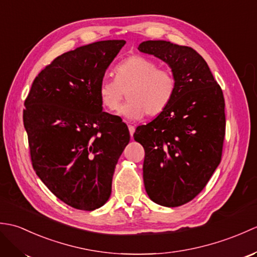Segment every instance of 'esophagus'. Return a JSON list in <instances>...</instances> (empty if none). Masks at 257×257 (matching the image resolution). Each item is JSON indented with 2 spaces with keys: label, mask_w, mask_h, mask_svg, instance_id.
<instances>
[{
  "label": "esophagus",
  "mask_w": 257,
  "mask_h": 257,
  "mask_svg": "<svg viewBox=\"0 0 257 257\" xmlns=\"http://www.w3.org/2000/svg\"><path fill=\"white\" fill-rule=\"evenodd\" d=\"M128 128H129V134H130V137L133 138V136H134V134H135V132H136V128H135V125H133V124H128Z\"/></svg>",
  "instance_id": "obj_1"
}]
</instances>
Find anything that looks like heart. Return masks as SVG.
Wrapping results in <instances>:
<instances>
[{"label":"heart","instance_id":"obj_1","mask_svg":"<svg viewBox=\"0 0 257 257\" xmlns=\"http://www.w3.org/2000/svg\"><path fill=\"white\" fill-rule=\"evenodd\" d=\"M114 79L103 78L97 88L101 106L116 109L127 92L128 101L118 108L119 116L140 119L146 113L157 116L171 102L177 90V78L168 68L144 56H130L113 69Z\"/></svg>","mask_w":257,"mask_h":257}]
</instances>
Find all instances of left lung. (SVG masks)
Here are the masks:
<instances>
[{"mask_svg": "<svg viewBox=\"0 0 257 257\" xmlns=\"http://www.w3.org/2000/svg\"><path fill=\"white\" fill-rule=\"evenodd\" d=\"M138 50L162 59L177 78L171 102L139 125L145 148L144 182L149 198L168 207L193 200L220 165L225 137L224 97L198 52L167 41H146Z\"/></svg>", "mask_w": 257, "mask_h": 257, "instance_id": "obj_1", "label": "left lung"}]
</instances>
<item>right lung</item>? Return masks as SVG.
<instances>
[{
    "mask_svg": "<svg viewBox=\"0 0 257 257\" xmlns=\"http://www.w3.org/2000/svg\"><path fill=\"white\" fill-rule=\"evenodd\" d=\"M125 44L100 41L62 54L38 74L23 110L32 166L67 205L92 211L111 193L114 168L130 140L122 120L102 111L97 94Z\"/></svg>",
    "mask_w": 257,
    "mask_h": 257,
    "instance_id": "1",
    "label": "right lung"
}]
</instances>
